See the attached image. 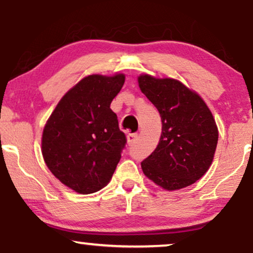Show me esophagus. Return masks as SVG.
Returning <instances> with one entry per match:
<instances>
[{
	"label": "esophagus",
	"instance_id": "1",
	"mask_svg": "<svg viewBox=\"0 0 253 253\" xmlns=\"http://www.w3.org/2000/svg\"><path fill=\"white\" fill-rule=\"evenodd\" d=\"M137 137H139V134L137 133H130L127 135V141H128L129 144H133V143H135Z\"/></svg>",
	"mask_w": 253,
	"mask_h": 253
}]
</instances>
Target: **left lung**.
Here are the masks:
<instances>
[{"label":"left lung","mask_w":253,"mask_h":253,"mask_svg":"<svg viewBox=\"0 0 253 253\" xmlns=\"http://www.w3.org/2000/svg\"><path fill=\"white\" fill-rule=\"evenodd\" d=\"M137 81L162 120L160 142L141 162L143 173L168 191L190 186L213 162L218 140L213 114L203 98L179 81L147 74Z\"/></svg>","instance_id":"obj_1"}]
</instances>
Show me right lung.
Segmentation results:
<instances>
[{
  "label": "right lung",
  "mask_w": 253,
  "mask_h": 253,
  "mask_svg": "<svg viewBox=\"0 0 253 253\" xmlns=\"http://www.w3.org/2000/svg\"><path fill=\"white\" fill-rule=\"evenodd\" d=\"M124 83V74L84 77L62 97L45 125L46 166L77 193L102 190L119 163L127 140L110 105Z\"/></svg>",
  "instance_id": "1"
}]
</instances>
